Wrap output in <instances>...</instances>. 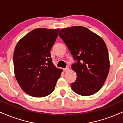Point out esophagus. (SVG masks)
<instances>
[{"mask_svg":"<svg viewBox=\"0 0 123 123\" xmlns=\"http://www.w3.org/2000/svg\"><path fill=\"white\" fill-rule=\"evenodd\" d=\"M69 69V67H66V68L63 69V71H64V72H67V71H68Z\"/></svg>","mask_w":123,"mask_h":123,"instance_id":"obj_1","label":"esophagus"}]
</instances>
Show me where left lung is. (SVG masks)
<instances>
[{
	"label": "left lung",
	"mask_w": 123,
	"mask_h": 123,
	"mask_svg": "<svg viewBox=\"0 0 123 123\" xmlns=\"http://www.w3.org/2000/svg\"><path fill=\"white\" fill-rule=\"evenodd\" d=\"M59 36L76 61L72 65L77 74L76 81L71 84L73 91L83 96L95 94L104 85L109 71L105 42L92 31L80 26L61 29Z\"/></svg>",
	"instance_id": "obj_1"
}]
</instances>
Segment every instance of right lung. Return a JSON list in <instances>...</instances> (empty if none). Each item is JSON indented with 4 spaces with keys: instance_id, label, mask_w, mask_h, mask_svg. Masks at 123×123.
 Listing matches in <instances>:
<instances>
[{
    "instance_id": "add662e5",
    "label": "right lung",
    "mask_w": 123,
    "mask_h": 123,
    "mask_svg": "<svg viewBox=\"0 0 123 123\" xmlns=\"http://www.w3.org/2000/svg\"><path fill=\"white\" fill-rule=\"evenodd\" d=\"M59 31L35 29L22 37L15 46L13 56L15 78L28 95L43 97L54 90L62 70L53 64L50 50Z\"/></svg>"
}]
</instances>
